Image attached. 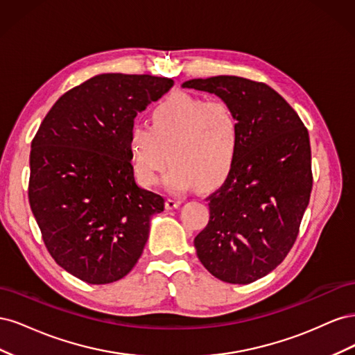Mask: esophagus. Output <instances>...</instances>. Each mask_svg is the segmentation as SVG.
Instances as JSON below:
<instances>
[{"mask_svg": "<svg viewBox=\"0 0 355 355\" xmlns=\"http://www.w3.org/2000/svg\"><path fill=\"white\" fill-rule=\"evenodd\" d=\"M180 206V200L176 198H167L166 201V209L171 210V209H178Z\"/></svg>", "mask_w": 355, "mask_h": 355, "instance_id": "1", "label": "esophagus"}]
</instances>
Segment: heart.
Listing matches in <instances>:
<instances>
[{"mask_svg": "<svg viewBox=\"0 0 355 355\" xmlns=\"http://www.w3.org/2000/svg\"><path fill=\"white\" fill-rule=\"evenodd\" d=\"M133 175L144 187L164 185L185 192L209 189L228 176L240 148V121L232 106L189 93H173L149 114V127L135 124L127 137Z\"/></svg>", "mask_w": 355, "mask_h": 355, "instance_id": "b5f03b06", "label": "heart"}]
</instances>
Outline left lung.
<instances>
[{
    "label": "left lung",
    "mask_w": 355,
    "mask_h": 355,
    "mask_svg": "<svg viewBox=\"0 0 355 355\" xmlns=\"http://www.w3.org/2000/svg\"><path fill=\"white\" fill-rule=\"evenodd\" d=\"M182 87L216 94L240 121L239 155L206 198L210 219L194 240L197 256L225 283H253L284 261L297 237L313 189L308 130L266 84L218 75Z\"/></svg>",
    "instance_id": "obj_1"
}]
</instances>
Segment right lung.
<instances>
[{"mask_svg":"<svg viewBox=\"0 0 355 355\" xmlns=\"http://www.w3.org/2000/svg\"><path fill=\"white\" fill-rule=\"evenodd\" d=\"M153 75L101 73L53 105L31 145L29 204L47 250L89 284L121 280L141 257L164 198L137 187L127 137L173 87Z\"/></svg>","mask_w":355,"mask_h":355,"instance_id":"obj_1","label":"right lung"}]
</instances>
